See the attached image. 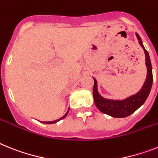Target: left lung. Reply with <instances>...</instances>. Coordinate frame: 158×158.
Masks as SVG:
<instances>
[{"label": "left lung", "instance_id": "left-lung-1", "mask_svg": "<svg viewBox=\"0 0 158 158\" xmlns=\"http://www.w3.org/2000/svg\"><path fill=\"white\" fill-rule=\"evenodd\" d=\"M136 36L138 39L139 44L144 50L145 54V65L147 67L146 79L140 91L134 95H130L124 99H105L98 91V85L96 79H94L93 97L95 104L98 109L101 112L107 114L108 116L116 118H123L130 116L135 111L138 109L144 104L149 96L152 84H153V72L152 65L149 53L145 50L141 38L139 34L136 33Z\"/></svg>", "mask_w": 158, "mask_h": 158}]
</instances>
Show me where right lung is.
Here are the masks:
<instances>
[{
  "mask_svg": "<svg viewBox=\"0 0 158 158\" xmlns=\"http://www.w3.org/2000/svg\"><path fill=\"white\" fill-rule=\"evenodd\" d=\"M68 112H69V108H68V110H67V112H66V114H65L64 116H62V117L59 118V119H58V120H53V121H42V123H43V124H54V123H57V122L59 121V120L64 119V118L67 116V114H68Z\"/></svg>",
  "mask_w": 158,
  "mask_h": 158,
  "instance_id": "add662e5",
  "label": "right lung"
}]
</instances>
